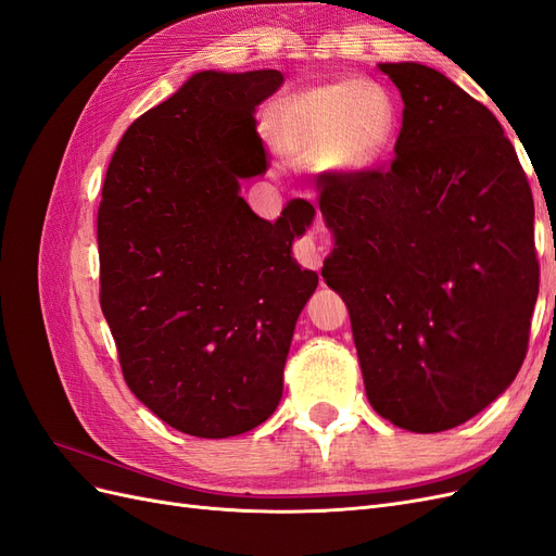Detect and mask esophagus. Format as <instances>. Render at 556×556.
I'll return each instance as SVG.
<instances>
[{
  "label": "esophagus",
  "instance_id": "esophagus-1",
  "mask_svg": "<svg viewBox=\"0 0 556 556\" xmlns=\"http://www.w3.org/2000/svg\"><path fill=\"white\" fill-rule=\"evenodd\" d=\"M329 245H331V241L327 237V231L323 227H317L315 231L306 233V237L296 243V257L304 266L319 268L327 257Z\"/></svg>",
  "mask_w": 556,
  "mask_h": 556
}]
</instances>
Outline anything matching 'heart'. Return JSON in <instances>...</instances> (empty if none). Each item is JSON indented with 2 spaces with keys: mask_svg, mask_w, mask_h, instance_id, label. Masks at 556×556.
I'll list each match as a JSON object with an SVG mask.
<instances>
[{
  "mask_svg": "<svg viewBox=\"0 0 556 556\" xmlns=\"http://www.w3.org/2000/svg\"><path fill=\"white\" fill-rule=\"evenodd\" d=\"M394 104L374 80H331L276 109L271 141L290 162H319L331 172H362L392 141Z\"/></svg>",
  "mask_w": 556,
  "mask_h": 556,
  "instance_id": "b5f03b06",
  "label": "heart"
}]
</instances>
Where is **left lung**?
<instances>
[{"instance_id": "obj_1", "label": "left lung", "mask_w": 556, "mask_h": 556, "mask_svg": "<svg viewBox=\"0 0 556 556\" xmlns=\"http://www.w3.org/2000/svg\"><path fill=\"white\" fill-rule=\"evenodd\" d=\"M403 99L387 169L319 176L366 396L415 433L508 390L538 296L533 197L496 115L431 66L384 62Z\"/></svg>"}]
</instances>
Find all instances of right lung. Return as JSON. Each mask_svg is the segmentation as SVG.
<instances>
[{"mask_svg":"<svg viewBox=\"0 0 556 556\" xmlns=\"http://www.w3.org/2000/svg\"><path fill=\"white\" fill-rule=\"evenodd\" d=\"M282 80L276 70L194 74L129 125L104 178L99 301L125 382L199 439L274 415L296 317L317 288L292 257L315 208L292 199L268 223L239 194L268 166L252 113Z\"/></svg>","mask_w":556,"mask_h":556,"instance_id":"add662e5","label":"right lung"}]
</instances>
